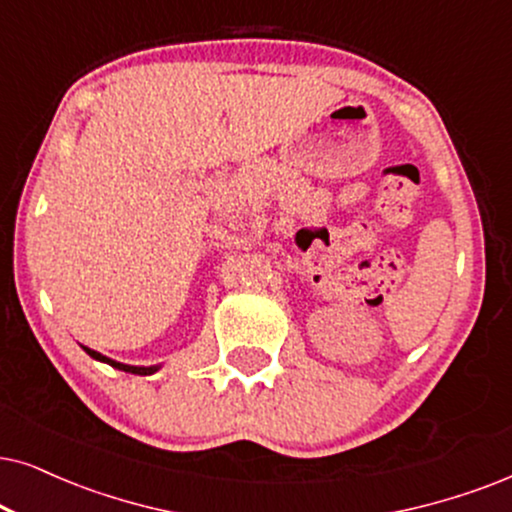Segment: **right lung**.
Segmentation results:
<instances>
[{"mask_svg": "<svg viewBox=\"0 0 512 512\" xmlns=\"http://www.w3.org/2000/svg\"><path fill=\"white\" fill-rule=\"evenodd\" d=\"M82 349H84V352H87L89 357H92V359H96V361H103V364H108V366L118 368V371H125V373H134V375H153L155 371H160V364H155V366H129V364H122V361H115V359H111V357H106V354L96 352V349H89V347H84V345H82Z\"/></svg>", "mask_w": 512, "mask_h": 512, "instance_id": "1", "label": "right lung"}]
</instances>
